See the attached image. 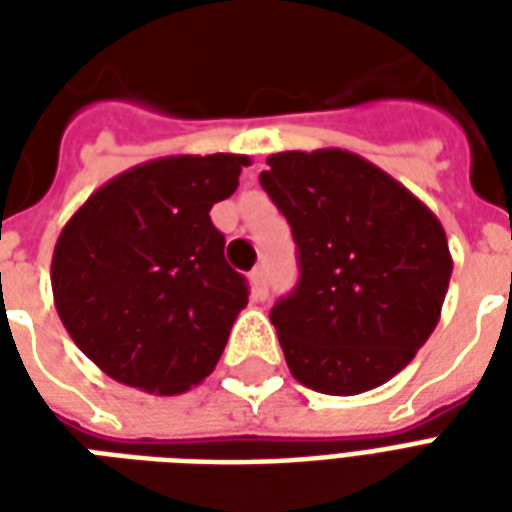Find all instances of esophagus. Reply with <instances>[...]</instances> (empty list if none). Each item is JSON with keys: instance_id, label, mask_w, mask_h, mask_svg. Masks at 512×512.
<instances>
[{"instance_id": "1", "label": "esophagus", "mask_w": 512, "mask_h": 512, "mask_svg": "<svg viewBox=\"0 0 512 512\" xmlns=\"http://www.w3.org/2000/svg\"><path fill=\"white\" fill-rule=\"evenodd\" d=\"M249 282H252V296L255 299H266L268 296V285H266V268L263 266H257L252 274H249Z\"/></svg>"}]
</instances>
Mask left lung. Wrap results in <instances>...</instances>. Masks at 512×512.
I'll list each match as a JSON object with an SVG mask.
<instances>
[{"instance_id": "left-lung-1", "label": "left lung", "mask_w": 512, "mask_h": 512, "mask_svg": "<svg viewBox=\"0 0 512 512\" xmlns=\"http://www.w3.org/2000/svg\"><path fill=\"white\" fill-rule=\"evenodd\" d=\"M260 186L299 249V285L271 310L293 378L343 397L386 384L428 343L447 296L436 213L340 147L274 153Z\"/></svg>"}]
</instances>
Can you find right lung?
Wrapping results in <instances>:
<instances>
[{"label": "right lung", "instance_id": "obj_1", "mask_svg": "<svg viewBox=\"0 0 512 512\" xmlns=\"http://www.w3.org/2000/svg\"><path fill=\"white\" fill-rule=\"evenodd\" d=\"M249 156H167L120 172L62 227L51 290L62 326L120 384L180 395L211 376L246 279L224 260L211 208Z\"/></svg>", "mask_w": 512, "mask_h": 512}]
</instances>
